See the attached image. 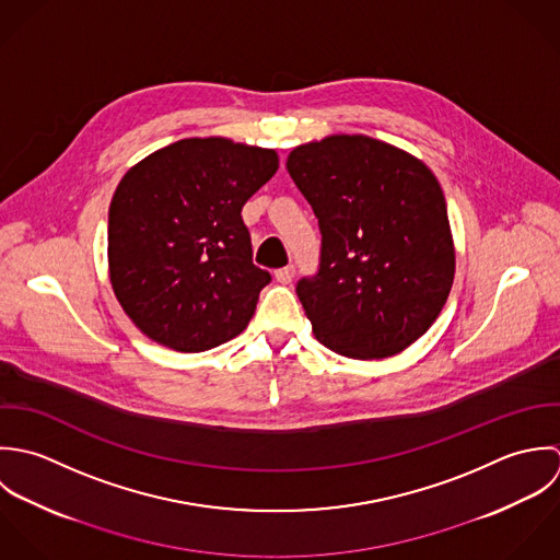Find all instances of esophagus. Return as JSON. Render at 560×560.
<instances>
[{
  "label": "esophagus",
  "mask_w": 560,
  "mask_h": 560,
  "mask_svg": "<svg viewBox=\"0 0 560 560\" xmlns=\"http://www.w3.org/2000/svg\"><path fill=\"white\" fill-rule=\"evenodd\" d=\"M294 266H285V268H279L277 272H275V279L279 281V283H283V285H288V283H292V279H294Z\"/></svg>",
  "instance_id": "esophagus-1"
}]
</instances>
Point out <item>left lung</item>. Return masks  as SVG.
<instances>
[{
  "mask_svg": "<svg viewBox=\"0 0 560 560\" xmlns=\"http://www.w3.org/2000/svg\"><path fill=\"white\" fill-rule=\"evenodd\" d=\"M285 166L323 233L318 272L296 283L314 336L350 359L402 352L438 320L454 281L438 177L361 133L301 144Z\"/></svg>",
  "mask_w": 560,
  "mask_h": 560,
  "instance_id": "1",
  "label": "left lung"
}]
</instances>
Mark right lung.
<instances>
[{
	"label": "right lung",
	"mask_w": 560,
	"mask_h": 560,
	"mask_svg": "<svg viewBox=\"0 0 560 560\" xmlns=\"http://www.w3.org/2000/svg\"><path fill=\"white\" fill-rule=\"evenodd\" d=\"M277 168L275 149L212 136L177 140L122 175L108 214L110 283L144 336L201 352L246 329L270 272L253 264L240 212Z\"/></svg>",
	"instance_id": "obj_1"
}]
</instances>
